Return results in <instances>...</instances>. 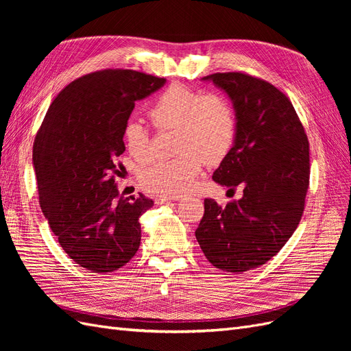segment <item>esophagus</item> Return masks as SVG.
Listing matches in <instances>:
<instances>
[{
  "instance_id": "obj_1",
  "label": "esophagus",
  "mask_w": 351,
  "mask_h": 351,
  "mask_svg": "<svg viewBox=\"0 0 351 351\" xmlns=\"http://www.w3.org/2000/svg\"><path fill=\"white\" fill-rule=\"evenodd\" d=\"M171 199L173 197H169V196H156L154 200H155V205H162V204H167V202Z\"/></svg>"
}]
</instances>
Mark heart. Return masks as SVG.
Here are the masks:
<instances>
[{
  "mask_svg": "<svg viewBox=\"0 0 351 351\" xmlns=\"http://www.w3.org/2000/svg\"><path fill=\"white\" fill-rule=\"evenodd\" d=\"M147 115L158 130H174V152L169 161L142 168L143 190L158 196L182 195L193 186L204 162L215 165L231 151L237 134V115L231 101L218 92H206L173 83L158 95ZM127 152L137 162L149 158L143 127L130 121L124 127Z\"/></svg>",
  "mask_w": 351,
  "mask_h": 351,
  "instance_id": "obj_1",
  "label": "heart"
}]
</instances>
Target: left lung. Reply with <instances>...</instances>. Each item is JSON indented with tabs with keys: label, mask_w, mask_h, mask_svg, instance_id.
<instances>
[{
	"label": "left lung",
	"mask_w": 351,
	"mask_h": 351,
	"mask_svg": "<svg viewBox=\"0 0 351 351\" xmlns=\"http://www.w3.org/2000/svg\"><path fill=\"white\" fill-rule=\"evenodd\" d=\"M234 104V146L215 169L214 182L243 187L226 206L205 199L195 234L218 269L244 272L275 256L299 226L309 189V142L293 104L269 82L241 71L204 77Z\"/></svg>",
	"instance_id": "8db88e82"
}]
</instances>
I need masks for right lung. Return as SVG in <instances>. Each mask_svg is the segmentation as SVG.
I'll use <instances>...</instances> for the list:
<instances>
[{
    "instance_id": "right-lung-1",
    "label": "right lung",
    "mask_w": 351,
    "mask_h": 351,
    "mask_svg": "<svg viewBox=\"0 0 351 351\" xmlns=\"http://www.w3.org/2000/svg\"><path fill=\"white\" fill-rule=\"evenodd\" d=\"M165 79L134 70H98L73 80L52 101L34 143L39 205L60 246L90 272L124 267L141 246L142 214L115 189L124 127L137 99Z\"/></svg>"
}]
</instances>
